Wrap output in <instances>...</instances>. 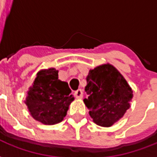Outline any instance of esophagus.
Returning a JSON list of instances; mask_svg holds the SVG:
<instances>
[{
    "mask_svg": "<svg viewBox=\"0 0 157 157\" xmlns=\"http://www.w3.org/2000/svg\"><path fill=\"white\" fill-rule=\"evenodd\" d=\"M74 95H75V97L76 98H82V91L81 90V89H78V90H76L75 92V93H74Z\"/></svg>",
    "mask_w": 157,
    "mask_h": 157,
    "instance_id": "34e87169",
    "label": "esophagus"
}]
</instances>
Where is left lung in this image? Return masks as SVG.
I'll use <instances>...</instances> for the list:
<instances>
[{
    "label": "left lung",
    "instance_id": "1",
    "mask_svg": "<svg viewBox=\"0 0 157 157\" xmlns=\"http://www.w3.org/2000/svg\"><path fill=\"white\" fill-rule=\"evenodd\" d=\"M85 91L88 95L83 101L93 122L99 126L110 127L124 115L130 107L133 91L120 72L110 64L90 70Z\"/></svg>",
    "mask_w": 157,
    "mask_h": 157
}]
</instances>
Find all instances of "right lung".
Listing matches in <instances>:
<instances>
[{
    "mask_svg": "<svg viewBox=\"0 0 157 157\" xmlns=\"http://www.w3.org/2000/svg\"><path fill=\"white\" fill-rule=\"evenodd\" d=\"M58 72L55 68L38 72L26 98L25 103L30 114L44 124L61 122L75 99L71 94L68 83L59 80Z\"/></svg>",
    "mask_w": 157,
    "mask_h": 157,
    "instance_id": "1",
    "label": "right lung"
}]
</instances>
